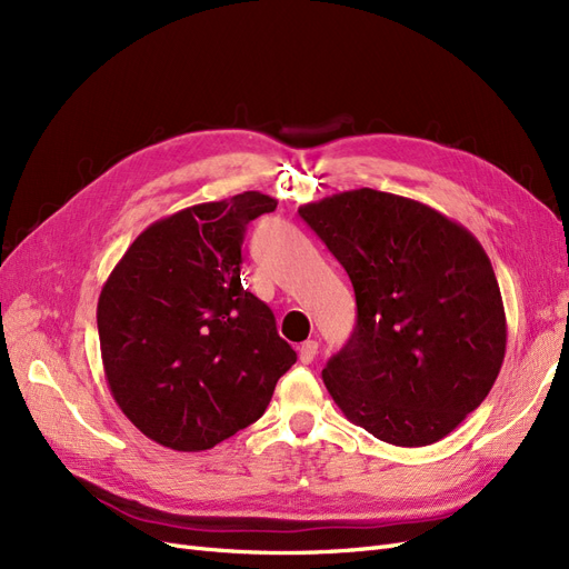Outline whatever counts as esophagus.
<instances>
[{
	"instance_id": "obj_1",
	"label": "esophagus",
	"mask_w": 569,
	"mask_h": 569,
	"mask_svg": "<svg viewBox=\"0 0 569 569\" xmlns=\"http://www.w3.org/2000/svg\"><path fill=\"white\" fill-rule=\"evenodd\" d=\"M316 356H318V341H313V339L303 341L301 347H299V360H301V363H303V366L313 363Z\"/></svg>"
}]
</instances>
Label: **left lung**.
Listing matches in <instances>:
<instances>
[{
    "label": "left lung",
    "instance_id": "obj_1",
    "mask_svg": "<svg viewBox=\"0 0 569 569\" xmlns=\"http://www.w3.org/2000/svg\"><path fill=\"white\" fill-rule=\"evenodd\" d=\"M299 216L349 272L353 335L322 380L353 425L429 446L487 399L506 356V311L487 251L429 206L363 187Z\"/></svg>",
    "mask_w": 569,
    "mask_h": 569
}]
</instances>
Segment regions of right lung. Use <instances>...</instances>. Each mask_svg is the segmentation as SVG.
I'll list each match as a JSON object with an SVG mask.
<instances>
[{
	"label": "right lung",
	"mask_w": 569,
	"mask_h": 569,
	"mask_svg": "<svg viewBox=\"0 0 569 569\" xmlns=\"http://www.w3.org/2000/svg\"><path fill=\"white\" fill-rule=\"evenodd\" d=\"M274 206L244 192L151 222L101 287L109 389L166 449L206 451L249 427L297 363L270 308L239 278L247 226Z\"/></svg>",
	"instance_id": "1"
}]
</instances>
